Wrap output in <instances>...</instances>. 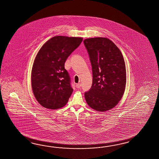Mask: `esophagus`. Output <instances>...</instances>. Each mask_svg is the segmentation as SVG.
Wrapping results in <instances>:
<instances>
[{
    "mask_svg": "<svg viewBox=\"0 0 159 159\" xmlns=\"http://www.w3.org/2000/svg\"><path fill=\"white\" fill-rule=\"evenodd\" d=\"M81 84H76V87H77V88H81Z\"/></svg>",
    "mask_w": 159,
    "mask_h": 159,
    "instance_id": "esophagus-1",
    "label": "esophagus"
}]
</instances>
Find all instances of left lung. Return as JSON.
I'll return each instance as SVG.
<instances>
[{
	"label": "left lung",
	"instance_id": "obj_1",
	"mask_svg": "<svg viewBox=\"0 0 159 159\" xmlns=\"http://www.w3.org/2000/svg\"><path fill=\"white\" fill-rule=\"evenodd\" d=\"M84 45L92 67L91 89L85 93L86 102L98 112L111 110L122 98L126 84V70L122 53L106 37L85 39Z\"/></svg>",
	"mask_w": 159,
	"mask_h": 159
}]
</instances>
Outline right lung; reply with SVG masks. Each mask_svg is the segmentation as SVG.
Returning a JSON list of instances; mask_svg holds the SVG:
<instances>
[{
    "label": "right lung",
    "instance_id": "add662e5",
    "mask_svg": "<svg viewBox=\"0 0 159 159\" xmlns=\"http://www.w3.org/2000/svg\"><path fill=\"white\" fill-rule=\"evenodd\" d=\"M83 40L80 37L57 36L41 47L31 73L33 92L43 107L57 110L66 105L73 89L65 63Z\"/></svg>",
    "mask_w": 159,
    "mask_h": 159
}]
</instances>
